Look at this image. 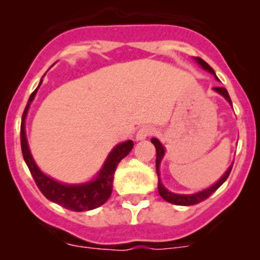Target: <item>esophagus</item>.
Segmentation results:
<instances>
[{
    "mask_svg": "<svg viewBox=\"0 0 260 260\" xmlns=\"http://www.w3.org/2000/svg\"><path fill=\"white\" fill-rule=\"evenodd\" d=\"M152 134H153L152 127H150V126H143V127H141L137 132V134H135V139H137V141H144L147 137H150V135Z\"/></svg>",
    "mask_w": 260,
    "mask_h": 260,
    "instance_id": "34e87169",
    "label": "esophagus"
}]
</instances>
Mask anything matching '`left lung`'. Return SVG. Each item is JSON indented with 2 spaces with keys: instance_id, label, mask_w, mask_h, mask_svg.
<instances>
[{
  "instance_id": "1",
  "label": "left lung",
  "mask_w": 260,
  "mask_h": 260,
  "mask_svg": "<svg viewBox=\"0 0 260 260\" xmlns=\"http://www.w3.org/2000/svg\"><path fill=\"white\" fill-rule=\"evenodd\" d=\"M194 59L197 61V63H199V66H201L202 69H204L206 71H208V73H211L212 75H215V78L217 79V77H216V74H215V71H213V69L208 65L207 62L203 61V59L199 58V57H194ZM213 91L217 93H220V95H221L222 98H224L225 100H226V102L232 105V100H231V98H229L228 91H226L224 87H213ZM151 142H152L153 146H155V148H156V172H157V177H158V183H157L158 194L161 195V198L164 199V201L169 202V203H172V204H177V206H192V204L201 203L202 201L207 199L210 195H212L213 192L219 189L220 186H221L222 183L226 181V178H228L229 173H231V171H232V167H233V164H232L231 167L228 168V171L222 174L221 178H220L217 182L213 183L212 186L207 187V189H204V190H202V191H198V192H194V194H176V192L169 191V190H168L167 187L162 185L161 180H160V162H161L162 157H164V155H165L164 146H162V144L160 143V141H158V139H156V138H152V139H151Z\"/></svg>"
}]
</instances>
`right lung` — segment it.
<instances>
[{
	"mask_svg": "<svg viewBox=\"0 0 260 260\" xmlns=\"http://www.w3.org/2000/svg\"><path fill=\"white\" fill-rule=\"evenodd\" d=\"M43 83L41 78L38 88L31 93L27 103L24 112L22 116V123H20V146H22L23 158L31 172L39 190L43 192L45 198L49 199L53 203H57L68 210L82 212V211H89L98 208L109 199L113 189V178L117 165L125 156L130 153L133 150V141H126L122 143L117 144L113 150L110 151L108 157L105 158L102 169L98 172L95 178L88 182L83 183H62L56 181L52 177L47 176L40 171V168L35 162L34 157L29 151L28 141L26 135V118L31 103L35 99L39 87Z\"/></svg>",
	"mask_w": 260,
	"mask_h": 260,
	"instance_id": "add662e5",
	"label": "right lung"
}]
</instances>
